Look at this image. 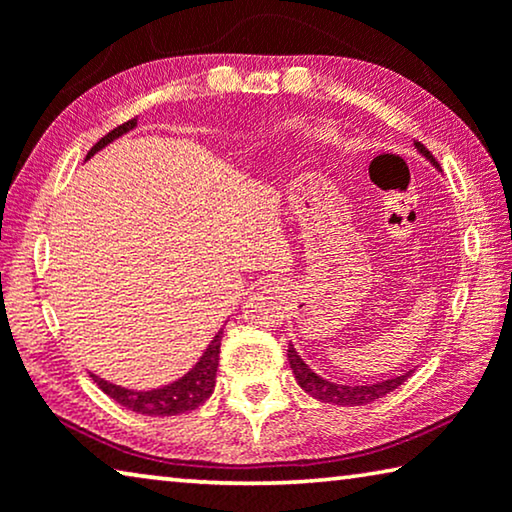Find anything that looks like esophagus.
<instances>
[{
    "label": "esophagus",
    "instance_id": "34e87169",
    "mask_svg": "<svg viewBox=\"0 0 512 512\" xmlns=\"http://www.w3.org/2000/svg\"><path fill=\"white\" fill-rule=\"evenodd\" d=\"M269 287H271V285H269Z\"/></svg>",
    "mask_w": 512,
    "mask_h": 512
}]
</instances>
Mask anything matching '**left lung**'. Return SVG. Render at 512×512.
I'll return each mask as SVG.
<instances>
[{"mask_svg": "<svg viewBox=\"0 0 512 512\" xmlns=\"http://www.w3.org/2000/svg\"><path fill=\"white\" fill-rule=\"evenodd\" d=\"M417 150L424 154L426 159H431L433 164H437L435 157L424 143H415ZM287 358L291 369H294V376L298 380V385L305 389L307 394L314 396V399H319L323 403H335V405H367L373 403L376 399H383L385 394L394 392L396 387L403 385L405 380L412 376V369L405 371L403 376H396V378H389L383 380V383H373V385H337V383H330V380H323L321 376H316V373L307 367V364L300 360V355L296 353V348L289 344L287 348Z\"/></svg>", "mask_w": 512, "mask_h": 512, "instance_id": "obj_1", "label": "left lung"}]
</instances>
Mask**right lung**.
Segmentation results:
<instances>
[{
	"instance_id": "1",
	"label": "right lung",
	"mask_w": 512,
	"mask_h": 512,
	"mask_svg": "<svg viewBox=\"0 0 512 512\" xmlns=\"http://www.w3.org/2000/svg\"><path fill=\"white\" fill-rule=\"evenodd\" d=\"M134 125H136V118L127 120V123L118 125L116 129H111L107 136H102V139L93 145L91 152H88V157L95 154L97 150H102L104 145L111 143L113 139H118L120 134L129 132ZM221 337H223V330L212 339V344L207 346L205 355H202L196 367H193L180 380H175L173 385L152 389V392H132V389L111 385V383H107V380H102L97 376H93V380L97 383V387H100L102 392L109 396V399H113L120 405H125L127 410L139 412V415H152V417L154 415L157 417L182 415V412L196 410L198 405H202L209 399V396H212L214 385H216L218 353H221Z\"/></svg>"
}]
</instances>
